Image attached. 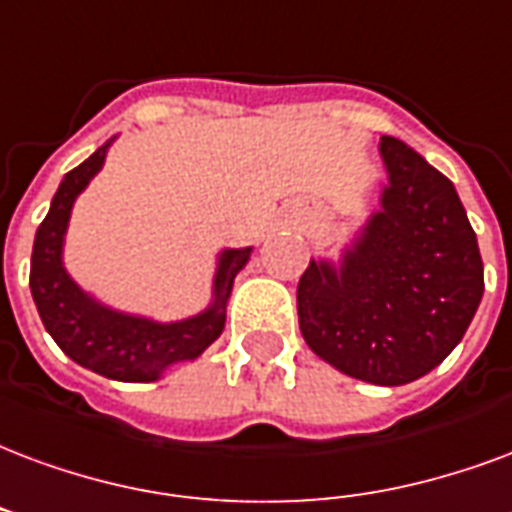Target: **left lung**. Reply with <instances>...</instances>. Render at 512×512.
Listing matches in <instances>:
<instances>
[{
  "mask_svg": "<svg viewBox=\"0 0 512 512\" xmlns=\"http://www.w3.org/2000/svg\"><path fill=\"white\" fill-rule=\"evenodd\" d=\"M380 211L333 260H309L298 325L347 377L407 385L448 358L483 298V260L453 181L382 135Z\"/></svg>",
  "mask_w": 512,
  "mask_h": 512,
  "instance_id": "8db88e82",
  "label": "left lung"
}]
</instances>
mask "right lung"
Returning <instances> with one entry per match:
<instances>
[{"label": "right lung", "instance_id": "add662e5", "mask_svg": "<svg viewBox=\"0 0 512 512\" xmlns=\"http://www.w3.org/2000/svg\"><path fill=\"white\" fill-rule=\"evenodd\" d=\"M111 143L113 138L70 170L56 189L51 208L34 236L29 287L45 331L54 336L67 358L108 380L151 382L160 380L173 363L195 361L208 344L217 342L225 328L233 279L249 263L252 246L219 252L211 304L195 317L157 323L151 317L100 304L94 295L75 285L64 268L62 252L75 198L102 170Z\"/></svg>", "mask_w": 512, "mask_h": 512}]
</instances>
